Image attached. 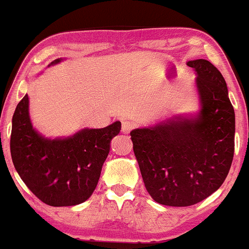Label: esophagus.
<instances>
[{
  "mask_svg": "<svg viewBox=\"0 0 249 249\" xmlns=\"http://www.w3.org/2000/svg\"><path fill=\"white\" fill-rule=\"evenodd\" d=\"M134 127L135 124L129 121H124L123 124H122V131H123V133H129Z\"/></svg>",
  "mask_w": 249,
  "mask_h": 249,
  "instance_id": "1",
  "label": "esophagus"
}]
</instances>
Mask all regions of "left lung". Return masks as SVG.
Segmentation results:
<instances>
[{
	"label": "left lung",
	"mask_w": 249,
	"mask_h": 249,
	"mask_svg": "<svg viewBox=\"0 0 249 249\" xmlns=\"http://www.w3.org/2000/svg\"><path fill=\"white\" fill-rule=\"evenodd\" d=\"M187 65L197 73L198 117L131 132L146 191L168 206H190L214 193L233 159L234 111L225 79L206 59Z\"/></svg>",
	"instance_id": "obj_1"
}]
</instances>
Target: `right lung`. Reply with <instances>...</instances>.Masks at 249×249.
<instances>
[{
  "label": "right lung",
  "mask_w": 249,
  "mask_h": 249,
  "mask_svg": "<svg viewBox=\"0 0 249 249\" xmlns=\"http://www.w3.org/2000/svg\"><path fill=\"white\" fill-rule=\"evenodd\" d=\"M28 105L26 94L13 114L10 140L12 161L21 179L47 205L72 206L87 201L96 190L121 122L105 128L82 129L69 139L48 140L33 128Z\"/></svg>",
  "instance_id": "right-lung-1"
}]
</instances>
